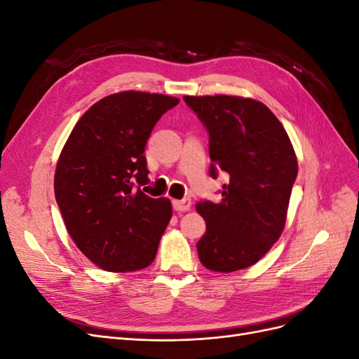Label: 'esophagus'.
Here are the masks:
<instances>
[{"instance_id":"34e87169","label":"esophagus","mask_w":359,"mask_h":359,"mask_svg":"<svg viewBox=\"0 0 359 359\" xmlns=\"http://www.w3.org/2000/svg\"><path fill=\"white\" fill-rule=\"evenodd\" d=\"M173 210L178 211V212H186L190 210L191 206V201L190 199H182V201H173L172 202Z\"/></svg>"}]
</instances>
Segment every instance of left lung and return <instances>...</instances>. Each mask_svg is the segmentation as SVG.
I'll use <instances>...</instances> for the list:
<instances>
[{"label": "left lung", "instance_id": "left-lung-1", "mask_svg": "<svg viewBox=\"0 0 359 359\" xmlns=\"http://www.w3.org/2000/svg\"><path fill=\"white\" fill-rule=\"evenodd\" d=\"M210 133V173L229 175L222 201L196 205L206 223L202 265L233 273L255 265L285 229L298 161L285 127L268 107L238 95H184Z\"/></svg>", "mask_w": 359, "mask_h": 359}]
</instances>
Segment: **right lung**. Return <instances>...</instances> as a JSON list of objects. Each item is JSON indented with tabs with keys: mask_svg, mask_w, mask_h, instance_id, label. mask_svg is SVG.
<instances>
[{
	"mask_svg": "<svg viewBox=\"0 0 359 359\" xmlns=\"http://www.w3.org/2000/svg\"><path fill=\"white\" fill-rule=\"evenodd\" d=\"M177 97L115 93L86 111L64 145L55 169V199L76 247L111 273L149 266L172 217L166 198L137 187L149 181L147 140Z\"/></svg>",
	"mask_w": 359,
	"mask_h": 359,
	"instance_id": "1",
	"label": "right lung"
}]
</instances>
